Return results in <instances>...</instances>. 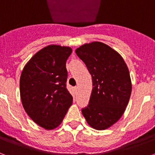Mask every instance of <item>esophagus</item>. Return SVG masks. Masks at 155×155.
Returning a JSON list of instances; mask_svg holds the SVG:
<instances>
[{
	"label": "esophagus",
	"mask_w": 155,
	"mask_h": 155,
	"mask_svg": "<svg viewBox=\"0 0 155 155\" xmlns=\"http://www.w3.org/2000/svg\"><path fill=\"white\" fill-rule=\"evenodd\" d=\"M77 90H78L77 87H74V91H75V93H76V92H77Z\"/></svg>",
	"instance_id": "obj_1"
}]
</instances>
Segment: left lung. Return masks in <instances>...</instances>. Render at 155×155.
<instances>
[{
  "mask_svg": "<svg viewBox=\"0 0 155 155\" xmlns=\"http://www.w3.org/2000/svg\"><path fill=\"white\" fill-rule=\"evenodd\" d=\"M75 53L87 68L94 86L83 115L92 128L106 129L121 117L129 101L128 68L117 52L99 41L84 44Z\"/></svg>",
  "mask_w": 155,
  "mask_h": 155,
  "instance_id": "obj_1",
  "label": "left lung"
}]
</instances>
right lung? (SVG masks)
I'll list each match as a JSON object with an SVG mask.
<instances>
[{
  "label": "right lung",
  "mask_w": 155,
  "mask_h": 155,
  "mask_svg": "<svg viewBox=\"0 0 155 155\" xmlns=\"http://www.w3.org/2000/svg\"><path fill=\"white\" fill-rule=\"evenodd\" d=\"M71 53L69 47L49 45L35 54L22 71L19 88L23 108L45 129L59 126L72 103L66 87V61Z\"/></svg>",
  "instance_id": "obj_1"
}]
</instances>
